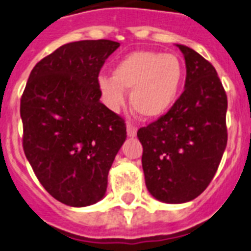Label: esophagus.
Here are the masks:
<instances>
[{
	"mask_svg": "<svg viewBox=\"0 0 251 251\" xmlns=\"http://www.w3.org/2000/svg\"><path fill=\"white\" fill-rule=\"evenodd\" d=\"M127 134H128V137H130V138H133V137H136L137 127H134L133 124L128 123L127 124Z\"/></svg>",
	"mask_w": 251,
	"mask_h": 251,
	"instance_id": "obj_1",
	"label": "esophagus"
}]
</instances>
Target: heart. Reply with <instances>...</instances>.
<instances>
[{
    "label": "heart",
    "mask_w": 251,
    "mask_h": 251,
    "mask_svg": "<svg viewBox=\"0 0 251 251\" xmlns=\"http://www.w3.org/2000/svg\"><path fill=\"white\" fill-rule=\"evenodd\" d=\"M183 78L184 66L176 55L136 50L115 64L113 76L100 75L98 86L110 110L126 104V90H130V105L143 118L156 119L174 104Z\"/></svg>",
    "instance_id": "obj_1"
}]
</instances>
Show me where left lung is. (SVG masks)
<instances>
[{
	"mask_svg": "<svg viewBox=\"0 0 251 251\" xmlns=\"http://www.w3.org/2000/svg\"><path fill=\"white\" fill-rule=\"evenodd\" d=\"M176 47L185 59V90L166 114L137 132L147 189L170 204L204 192L227 145V96L215 67L189 47Z\"/></svg>",
	"mask_w": 251,
	"mask_h": 251,
	"instance_id": "left-lung-1",
	"label": "left lung"
}]
</instances>
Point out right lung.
<instances>
[{"label":"right lung","mask_w":251,"mask_h":251,"mask_svg":"<svg viewBox=\"0 0 251 251\" xmlns=\"http://www.w3.org/2000/svg\"><path fill=\"white\" fill-rule=\"evenodd\" d=\"M119 43L81 40L38 62L21 96L23 147L38 180L57 201L86 207L104 198L127 138L124 121L100 101L98 77Z\"/></svg>","instance_id":"add662e5"}]
</instances>
